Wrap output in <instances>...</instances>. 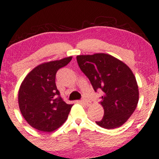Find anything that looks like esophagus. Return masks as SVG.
I'll return each instance as SVG.
<instances>
[{"label":"esophagus","mask_w":159,"mask_h":159,"mask_svg":"<svg viewBox=\"0 0 159 159\" xmlns=\"http://www.w3.org/2000/svg\"><path fill=\"white\" fill-rule=\"evenodd\" d=\"M79 102L81 103V104H84V105H89V102L87 101V100H86V99H81V100H80Z\"/></svg>","instance_id":"obj_1"}]
</instances>
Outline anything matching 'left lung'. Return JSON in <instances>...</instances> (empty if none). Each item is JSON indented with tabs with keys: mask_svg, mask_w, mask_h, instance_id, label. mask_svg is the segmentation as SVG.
<instances>
[{
	"mask_svg": "<svg viewBox=\"0 0 159 159\" xmlns=\"http://www.w3.org/2000/svg\"><path fill=\"white\" fill-rule=\"evenodd\" d=\"M77 62L94 90L102 91V119L96 123L107 129L123 125L135 110L139 98L136 78L130 68L114 57L99 53L77 56Z\"/></svg>",
	"mask_w": 159,
	"mask_h": 159,
	"instance_id": "8db88e82",
	"label": "left lung"
}]
</instances>
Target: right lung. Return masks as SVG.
<instances>
[{"mask_svg":"<svg viewBox=\"0 0 159 159\" xmlns=\"http://www.w3.org/2000/svg\"><path fill=\"white\" fill-rule=\"evenodd\" d=\"M72 57L40 64L25 77L20 86L19 105L21 114L33 128L52 132L66 120L72 105L63 101L55 84L56 73Z\"/></svg>","mask_w":159,"mask_h":159,"instance_id":"add662e5","label":"right lung"}]
</instances>
